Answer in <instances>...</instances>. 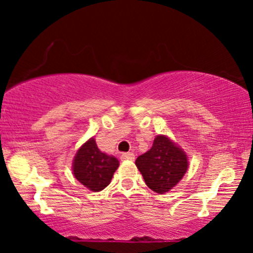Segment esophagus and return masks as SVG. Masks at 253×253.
<instances>
[{"label":"esophagus","mask_w":253,"mask_h":253,"mask_svg":"<svg viewBox=\"0 0 253 253\" xmlns=\"http://www.w3.org/2000/svg\"><path fill=\"white\" fill-rule=\"evenodd\" d=\"M121 159H123V161H134V153L125 152L121 155Z\"/></svg>","instance_id":"esophagus-1"}]
</instances>
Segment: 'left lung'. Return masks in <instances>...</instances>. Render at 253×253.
Instances as JSON below:
<instances>
[{
    "mask_svg": "<svg viewBox=\"0 0 253 253\" xmlns=\"http://www.w3.org/2000/svg\"><path fill=\"white\" fill-rule=\"evenodd\" d=\"M135 165L147 187L164 194L172 189L187 172L188 158L169 138L157 135L152 147L136 158Z\"/></svg>",
    "mask_w": 253,
    "mask_h": 253,
    "instance_id": "left-lung-1",
    "label": "left lung"
}]
</instances>
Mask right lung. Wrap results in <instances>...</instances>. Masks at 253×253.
<instances>
[{
  "label": "right lung",
  "mask_w": 253,
  "mask_h": 253,
  "mask_svg": "<svg viewBox=\"0 0 253 253\" xmlns=\"http://www.w3.org/2000/svg\"><path fill=\"white\" fill-rule=\"evenodd\" d=\"M118 168V159L101 152L94 138L80 147L72 165L77 181L92 191L103 190L112 181Z\"/></svg>",
  "instance_id": "right-lung-1"
}]
</instances>
